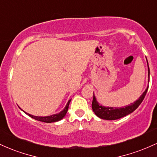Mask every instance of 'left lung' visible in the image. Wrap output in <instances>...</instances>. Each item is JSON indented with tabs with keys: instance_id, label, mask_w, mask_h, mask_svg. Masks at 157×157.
I'll return each mask as SVG.
<instances>
[{
	"instance_id": "1",
	"label": "left lung",
	"mask_w": 157,
	"mask_h": 157,
	"mask_svg": "<svg viewBox=\"0 0 157 157\" xmlns=\"http://www.w3.org/2000/svg\"><path fill=\"white\" fill-rule=\"evenodd\" d=\"M147 60V58H146ZM147 67H148V82H149V77H150V69H149L148 66V63H147ZM149 83V82H148ZM147 89H148V86L147 87V89H145V91L142 93V94L139 97L138 100H136V101L131 103L130 105L124 106V107H120V108H116V107H106V106H103L102 105H100L98 103V102L97 101L96 97L94 96V97H93V101H92V107L93 111L94 112L95 114L97 115L98 117L100 119H103V120H118V119L123 117L127 116L129 113H132L133 111H134L139 105L142 103V102L143 101L144 98H145V94H146Z\"/></svg>"
}]
</instances>
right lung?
I'll use <instances>...</instances> for the list:
<instances>
[{
    "instance_id": "right-lung-1",
    "label": "right lung",
    "mask_w": 157,
    "mask_h": 157,
    "mask_svg": "<svg viewBox=\"0 0 157 157\" xmlns=\"http://www.w3.org/2000/svg\"><path fill=\"white\" fill-rule=\"evenodd\" d=\"M71 100H69L66 104V107L64 108V109L63 111H61L60 113H55V114L51 115V116H47V117H38V116H34V115L29 114V113L25 112L24 111H22L23 112H25L26 113L27 115L30 117L35 119L36 120H38V121H41V122H47V123H50V122H57V121H60V120H62L63 118L66 116V113H67L68 109V105H69L70 102H71Z\"/></svg>"
}]
</instances>
